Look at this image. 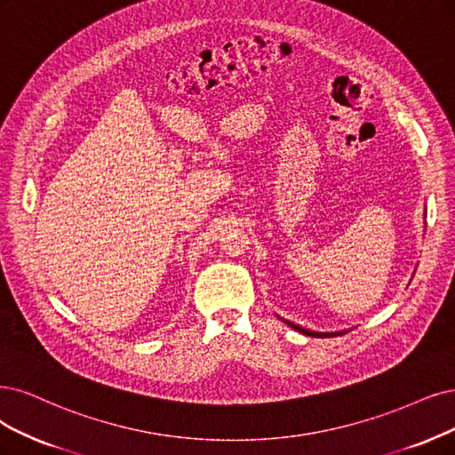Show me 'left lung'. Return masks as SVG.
I'll return each mask as SVG.
<instances>
[{
    "label": "left lung",
    "instance_id": "1",
    "mask_svg": "<svg viewBox=\"0 0 455 455\" xmlns=\"http://www.w3.org/2000/svg\"><path fill=\"white\" fill-rule=\"evenodd\" d=\"M289 326H292L294 330H298V331H301V333H306V335H315V338H333V335H341V333H321V331H309V330H306V328H299V326H296V324H292V323H287Z\"/></svg>",
    "mask_w": 455,
    "mask_h": 455
}]
</instances>
